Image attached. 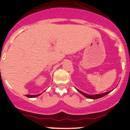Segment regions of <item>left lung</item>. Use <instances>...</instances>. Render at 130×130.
Listing matches in <instances>:
<instances>
[{"label":"left lung","mask_w":130,"mask_h":130,"mask_svg":"<svg viewBox=\"0 0 130 130\" xmlns=\"http://www.w3.org/2000/svg\"><path fill=\"white\" fill-rule=\"evenodd\" d=\"M76 89L77 90V91H78V92H79V93H81V94L83 95V96H85V97H87V98L88 99H99V98H101V97H104V96L106 95L107 94H108L109 93H110L111 91H109V92H105V93H101V94H95V95H88L87 94V93H84V92H82L81 90H79L77 89V88H76Z\"/></svg>","instance_id":"left-lung-1"}]
</instances>
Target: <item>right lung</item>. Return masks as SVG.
Masks as SVG:
<instances>
[{
	"label": "right lung",
	"instance_id": "add662e5",
	"mask_svg": "<svg viewBox=\"0 0 130 130\" xmlns=\"http://www.w3.org/2000/svg\"><path fill=\"white\" fill-rule=\"evenodd\" d=\"M40 95L41 93L38 95H26V96L27 97H28V98H34V97H38V96Z\"/></svg>",
	"mask_w": 130,
	"mask_h": 130
}]
</instances>
